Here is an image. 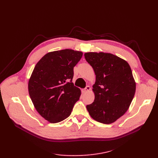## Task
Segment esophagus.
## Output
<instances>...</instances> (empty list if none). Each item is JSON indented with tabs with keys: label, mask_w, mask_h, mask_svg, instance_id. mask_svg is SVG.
I'll use <instances>...</instances> for the list:
<instances>
[{
	"label": "esophagus",
	"mask_w": 158,
	"mask_h": 158,
	"mask_svg": "<svg viewBox=\"0 0 158 158\" xmlns=\"http://www.w3.org/2000/svg\"><path fill=\"white\" fill-rule=\"evenodd\" d=\"M91 89L90 86H86L85 88H84L83 89H82V92H83L84 93H86V92H88V91H89Z\"/></svg>",
	"instance_id": "esophagus-1"
}]
</instances>
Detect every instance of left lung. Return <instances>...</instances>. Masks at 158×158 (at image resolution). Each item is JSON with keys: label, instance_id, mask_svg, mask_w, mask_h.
Returning a JSON list of instances; mask_svg holds the SVG:
<instances>
[{"label": "left lung", "instance_id": "1", "mask_svg": "<svg viewBox=\"0 0 158 158\" xmlns=\"http://www.w3.org/2000/svg\"><path fill=\"white\" fill-rule=\"evenodd\" d=\"M85 57L96 75L95 100L86 106L87 110L96 121L111 123L127 111L135 94L136 83L130 66L110 53L86 52Z\"/></svg>", "mask_w": 158, "mask_h": 158}]
</instances>
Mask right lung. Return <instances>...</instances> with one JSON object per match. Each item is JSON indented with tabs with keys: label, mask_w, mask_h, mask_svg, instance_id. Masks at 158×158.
<instances>
[{
	"label": "right lung",
	"mask_w": 158,
	"mask_h": 158,
	"mask_svg": "<svg viewBox=\"0 0 158 158\" xmlns=\"http://www.w3.org/2000/svg\"><path fill=\"white\" fill-rule=\"evenodd\" d=\"M82 52L64 49L47 53L37 63L29 81L31 101L41 117L51 123L68 118L79 100L81 90L72 82L73 67Z\"/></svg>",
	"instance_id": "right-lung-1"
}]
</instances>
